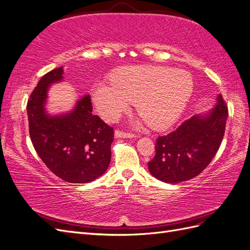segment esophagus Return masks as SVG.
<instances>
[{
  "instance_id": "obj_1",
  "label": "esophagus",
  "mask_w": 250,
  "mask_h": 250,
  "mask_svg": "<svg viewBox=\"0 0 250 250\" xmlns=\"http://www.w3.org/2000/svg\"><path fill=\"white\" fill-rule=\"evenodd\" d=\"M115 138L116 139H121V138H129V139H132V138H135V135L132 134V133H126L124 131H121V130H116L115 131Z\"/></svg>"
}]
</instances>
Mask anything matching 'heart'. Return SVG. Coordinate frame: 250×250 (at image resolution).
<instances>
[{
  "mask_svg": "<svg viewBox=\"0 0 250 250\" xmlns=\"http://www.w3.org/2000/svg\"><path fill=\"white\" fill-rule=\"evenodd\" d=\"M111 80L97 81L92 87V100L99 115L115 121L135 101L139 112L156 130L167 129L176 122L194 89L190 73L168 66H125Z\"/></svg>",
  "mask_w": 250,
  "mask_h": 250,
  "instance_id": "b5f03b06",
  "label": "heart"
}]
</instances>
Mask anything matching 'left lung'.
<instances>
[{"mask_svg": "<svg viewBox=\"0 0 250 250\" xmlns=\"http://www.w3.org/2000/svg\"><path fill=\"white\" fill-rule=\"evenodd\" d=\"M228 106L221 95L204 115H196L175 131L160 137L149 172L164 183L178 184L192 179L206 169L216 155L224 137Z\"/></svg>", "mask_w": 250, "mask_h": 250, "instance_id": "1", "label": "left lung"}]
</instances>
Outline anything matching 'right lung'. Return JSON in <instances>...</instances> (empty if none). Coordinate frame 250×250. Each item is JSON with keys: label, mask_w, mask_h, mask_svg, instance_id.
<instances>
[{"label": "right lung", "mask_w": 250, "mask_h": 250, "mask_svg": "<svg viewBox=\"0 0 250 250\" xmlns=\"http://www.w3.org/2000/svg\"><path fill=\"white\" fill-rule=\"evenodd\" d=\"M62 80L60 66L43 75L30 96V138L37 154L56 176L72 184L90 183L108 168L113 129L93 115L89 95L80 98L69 112L48 113V90Z\"/></svg>", "instance_id": "1"}]
</instances>
